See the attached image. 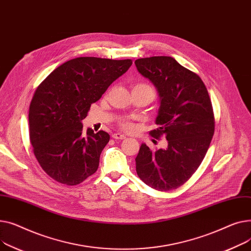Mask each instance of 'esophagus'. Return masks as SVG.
Returning <instances> with one entry per match:
<instances>
[{
    "instance_id": "obj_1",
    "label": "esophagus",
    "mask_w": 251,
    "mask_h": 251,
    "mask_svg": "<svg viewBox=\"0 0 251 251\" xmlns=\"http://www.w3.org/2000/svg\"><path fill=\"white\" fill-rule=\"evenodd\" d=\"M112 138L115 140H124V139H126V136L121 134V132H115V134L112 135Z\"/></svg>"
}]
</instances>
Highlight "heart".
Here are the masks:
<instances>
[{
    "label": "heart",
    "instance_id": "obj_1",
    "mask_svg": "<svg viewBox=\"0 0 251 251\" xmlns=\"http://www.w3.org/2000/svg\"><path fill=\"white\" fill-rule=\"evenodd\" d=\"M140 85H143V86H146V87H148V88H151L150 86L145 85V84H140ZM151 89H152V88H151ZM121 126H122V127L125 128V129H129V128H131V124L128 123V122H126V121H122V122H121Z\"/></svg>",
    "mask_w": 251,
    "mask_h": 251
}]
</instances>
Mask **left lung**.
I'll list each match as a JSON object with an SVG mask.
<instances>
[{
	"instance_id": "left-lung-1",
	"label": "left lung",
	"mask_w": 251,
	"mask_h": 251,
	"mask_svg": "<svg viewBox=\"0 0 251 251\" xmlns=\"http://www.w3.org/2000/svg\"><path fill=\"white\" fill-rule=\"evenodd\" d=\"M135 64L160 98L158 127L150 134L167 140L166 148L156 151L142 144L136 170L154 189H175L196 172L209 149L215 130L212 102L201 79L171 56L139 58Z\"/></svg>"
}]
</instances>
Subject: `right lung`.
<instances>
[{
  "mask_svg": "<svg viewBox=\"0 0 251 251\" xmlns=\"http://www.w3.org/2000/svg\"><path fill=\"white\" fill-rule=\"evenodd\" d=\"M131 64L94 56L73 58L37 87L29 107V136L38 163L55 181L76 185L96 172L110 137L91 128L85 134L82 121Z\"/></svg>",
  "mask_w": 251,
  "mask_h": 251,
  "instance_id": "1",
  "label": "right lung"
}]
</instances>
